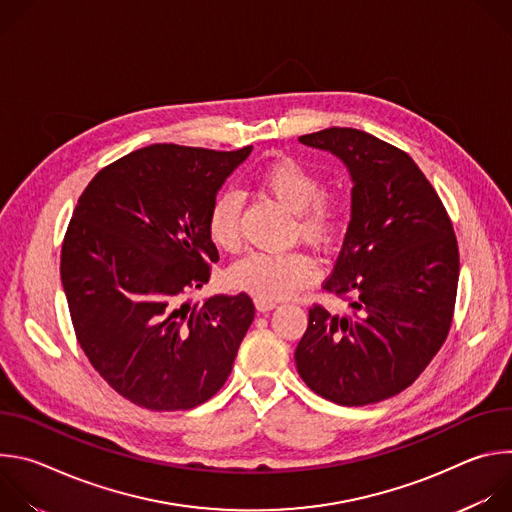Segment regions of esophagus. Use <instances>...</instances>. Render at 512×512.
<instances>
[{
	"label": "esophagus",
	"mask_w": 512,
	"mask_h": 512,
	"mask_svg": "<svg viewBox=\"0 0 512 512\" xmlns=\"http://www.w3.org/2000/svg\"><path fill=\"white\" fill-rule=\"evenodd\" d=\"M277 304L275 302H269V300H261V298H255V308L259 310V312H269V310H273Z\"/></svg>",
	"instance_id": "34e87169"
}]
</instances>
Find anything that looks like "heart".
<instances>
[{
    "instance_id": "b5f03b06",
    "label": "heart",
    "mask_w": 512,
    "mask_h": 512,
    "mask_svg": "<svg viewBox=\"0 0 512 512\" xmlns=\"http://www.w3.org/2000/svg\"><path fill=\"white\" fill-rule=\"evenodd\" d=\"M259 186L296 212L298 233L318 247H330L344 225V202L324 194L320 178L291 158H275L259 172ZM241 198L235 192L218 194L206 214V233L214 247L235 251L241 243ZM229 283L247 294L277 302L291 298L316 277V261L306 251L249 253L229 271Z\"/></svg>"
}]
</instances>
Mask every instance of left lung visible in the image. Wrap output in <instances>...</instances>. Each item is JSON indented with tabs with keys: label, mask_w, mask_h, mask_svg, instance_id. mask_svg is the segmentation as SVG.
<instances>
[{
	"label": "left lung",
	"mask_w": 512,
	"mask_h": 512,
	"mask_svg": "<svg viewBox=\"0 0 512 512\" xmlns=\"http://www.w3.org/2000/svg\"><path fill=\"white\" fill-rule=\"evenodd\" d=\"M334 154L352 180L350 223L324 289L350 314L310 308L296 367L320 397L346 407L379 403L407 389L448 338L460 277L450 216L395 145L352 127L302 135Z\"/></svg>",
	"instance_id": "left-lung-1"
}]
</instances>
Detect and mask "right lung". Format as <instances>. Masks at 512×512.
Masks as SVG:
<instances>
[{"label":"right lung","instance_id":"obj_1","mask_svg":"<svg viewBox=\"0 0 512 512\" xmlns=\"http://www.w3.org/2000/svg\"><path fill=\"white\" fill-rule=\"evenodd\" d=\"M251 150L148 145L105 166L72 212L60 253L72 326L95 371L139 407L192 409L233 371L251 298L192 306L186 294L210 279L206 214Z\"/></svg>","mask_w":512,"mask_h":512}]
</instances>
